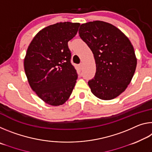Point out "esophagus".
<instances>
[{
	"label": "esophagus",
	"mask_w": 152,
	"mask_h": 152,
	"mask_svg": "<svg viewBox=\"0 0 152 152\" xmlns=\"http://www.w3.org/2000/svg\"><path fill=\"white\" fill-rule=\"evenodd\" d=\"M79 67L80 68H82V67H83V63H80L79 64Z\"/></svg>",
	"instance_id": "esophagus-1"
}]
</instances>
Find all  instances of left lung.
I'll return each instance as SVG.
<instances>
[{"mask_svg": "<svg viewBox=\"0 0 152 152\" xmlns=\"http://www.w3.org/2000/svg\"><path fill=\"white\" fill-rule=\"evenodd\" d=\"M78 33L96 63V74L88 82L92 94L106 101L117 97L132 81L137 66L132 43L117 27L101 20L82 24Z\"/></svg>", "mask_w": 152, "mask_h": 152, "instance_id": "8db88e82", "label": "left lung"}]
</instances>
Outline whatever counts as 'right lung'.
Listing matches in <instances>:
<instances>
[{
    "instance_id": "obj_1",
    "label": "right lung",
    "mask_w": 152,
    "mask_h": 152,
    "mask_svg": "<svg viewBox=\"0 0 152 152\" xmlns=\"http://www.w3.org/2000/svg\"><path fill=\"white\" fill-rule=\"evenodd\" d=\"M79 23H58L39 31L27 48L25 74L31 88L46 103L63 104L78 78L70 62L68 42L76 35Z\"/></svg>"
}]
</instances>
